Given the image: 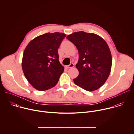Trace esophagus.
Instances as JSON below:
<instances>
[{
  "label": "esophagus",
  "mask_w": 134,
  "mask_h": 134,
  "mask_svg": "<svg viewBox=\"0 0 134 134\" xmlns=\"http://www.w3.org/2000/svg\"><path fill=\"white\" fill-rule=\"evenodd\" d=\"M74 67V65L72 63H71L70 65H67V66H65V68H72Z\"/></svg>",
  "instance_id": "1"
}]
</instances>
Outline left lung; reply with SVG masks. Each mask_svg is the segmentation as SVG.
I'll return each instance as SVG.
<instances>
[{
	"label": "left lung",
	"instance_id": "left-lung-1",
	"mask_svg": "<svg viewBox=\"0 0 134 134\" xmlns=\"http://www.w3.org/2000/svg\"><path fill=\"white\" fill-rule=\"evenodd\" d=\"M67 39L79 51L76 67L79 71L74 83L87 91L99 89L107 80L111 72L112 56L106 41L99 35L83 31L68 35Z\"/></svg>",
	"mask_w": 134,
	"mask_h": 134
}]
</instances>
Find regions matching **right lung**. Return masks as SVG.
Returning <instances> with one entry per match:
<instances>
[{"mask_svg": "<svg viewBox=\"0 0 134 134\" xmlns=\"http://www.w3.org/2000/svg\"><path fill=\"white\" fill-rule=\"evenodd\" d=\"M66 36L60 32L47 33L35 37L25 48L22 67L26 80L36 90H48L58 83L64 70L58 49Z\"/></svg>", "mask_w": 134, "mask_h": 134, "instance_id": "obj_1", "label": "right lung"}]
</instances>
